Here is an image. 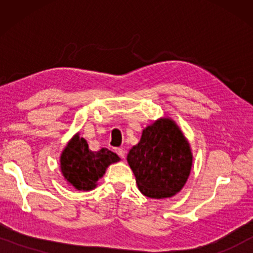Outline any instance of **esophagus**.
Instances as JSON below:
<instances>
[{
	"instance_id": "34e87169",
	"label": "esophagus",
	"mask_w": 253,
	"mask_h": 253,
	"mask_svg": "<svg viewBox=\"0 0 253 253\" xmlns=\"http://www.w3.org/2000/svg\"><path fill=\"white\" fill-rule=\"evenodd\" d=\"M116 153L119 154L122 159H124V158L126 157V151L124 150V148H116Z\"/></svg>"
}]
</instances>
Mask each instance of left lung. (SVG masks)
Listing matches in <instances>:
<instances>
[{
    "instance_id": "1",
    "label": "left lung",
    "mask_w": 253,
    "mask_h": 253,
    "mask_svg": "<svg viewBox=\"0 0 253 253\" xmlns=\"http://www.w3.org/2000/svg\"><path fill=\"white\" fill-rule=\"evenodd\" d=\"M138 189L154 199L171 198L188 181L193 155L190 143L170 117H160L143 130L126 157Z\"/></svg>"
}]
</instances>
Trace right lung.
I'll list each match as a JSON object with an SVG mask.
<instances>
[{"mask_svg":"<svg viewBox=\"0 0 253 253\" xmlns=\"http://www.w3.org/2000/svg\"><path fill=\"white\" fill-rule=\"evenodd\" d=\"M120 160L119 155L108 148L91 151L87 141L77 132L62 151L60 167L68 184L79 191H91L96 188L107 168Z\"/></svg>","mask_w":253,"mask_h":253,"instance_id":"1","label":"right lung"}]
</instances>
